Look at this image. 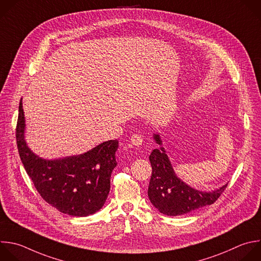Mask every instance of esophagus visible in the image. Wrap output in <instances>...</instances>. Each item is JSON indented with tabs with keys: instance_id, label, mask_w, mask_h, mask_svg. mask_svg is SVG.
<instances>
[{
	"instance_id": "1",
	"label": "esophagus",
	"mask_w": 261,
	"mask_h": 261,
	"mask_svg": "<svg viewBox=\"0 0 261 261\" xmlns=\"http://www.w3.org/2000/svg\"><path fill=\"white\" fill-rule=\"evenodd\" d=\"M143 142V136L141 134H138V133H135L131 136V143L133 145H136V146H139L141 145Z\"/></svg>"
}]
</instances>
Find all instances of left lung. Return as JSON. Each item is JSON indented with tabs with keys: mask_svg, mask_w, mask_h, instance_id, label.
<instances>
[{
	"mask_svg": "<svg viewBox=\"0 0 261 261\" xmlns=\"http://www.w3.org/2000/svg\"><path fill=\"white\" fill-rule=\"evenodd\" d=\"M153 139L162 144L159 134H154ZM149 161L152 172L147 195L151 204L165 215L178 216L211 205L227 187L225 185L210 193L191 188L176 176L164 147L153 149Z\"/></svg>",
	"mask_w": 261,
	"mask_h": 261,
	"instance_id": "left-lung-1",
	"label": "left lung"
}]
</instances>
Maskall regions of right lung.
<instances>
[{
  "label": "right lung",
  "instance_id": "1",
  "mask_svg": "<svg viewBox=\"0 0 261 261\" xmlns=\"http://www.w3.org/2000/svg\"><path fill=\"white\" fill-rule=\"evenodd\" d=\"M24 123L20 100L16 126L17 148L28 175L41 197L60 212L71 216H88L101 209L111 190L119 141L102 142L80 155L45 160L27 145Z\"/></svg>",
  "mask_w": 261,
  "mask_h": 261
}]
</instances>
